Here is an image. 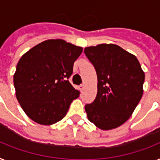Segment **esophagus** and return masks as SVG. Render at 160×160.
<instances>
[{"label": "esophagus", "mask_w": 160, "mask_h": 160, "mask_svg": "<svg viewBox=\"0 0 160 160\" xmlns=\"http://www.w3.org/2000/svg\"><path fill=\"white\" fill-rule=\"evenodd\" d=\"M84 88H85V85H84V84H81V85L79 86V89L81 90L82 92L84 90Z\"/></svg>", "instance_id": "obj_1"}]
</instances>
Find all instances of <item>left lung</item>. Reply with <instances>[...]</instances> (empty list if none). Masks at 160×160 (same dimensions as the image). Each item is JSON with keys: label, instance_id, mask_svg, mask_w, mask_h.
Returning <instances> with one entry per match:
<instances>
[{"label": "left lung", "instance_id": "obj_1", "mask_svg": "<svg viewBox=\"0 0 160 160\" xmlns=\"http://www.w3.org/2000/svg\"><path fill=\"white\" fill-rule=\"evenodd\" d=\"M97 75V94L85 105L90 122L102 130L118 128L130 118L143 94L145 73L135 55L117 45L86 47Z\"/></svg>", "mask_w": 160, "mask_h": 160}]
</instances>
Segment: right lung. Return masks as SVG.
<instances>
[{"label": "right lung", "instance_id": "add662e5", "mask_svg": "<svg viewBox=\"0 0 160 160\" xmlns=\"http://www.w3.org/2000/svg\"><path fill=\"white\" fill-rule=\"evenodd\" d=\"M82 48L60 39L42 42L21 57L14 75L16 97L32 120L42 125L59 122L80 95L68 78Z\"/></svg>", "mask_w": 160, "mask_h": 160}]
</instances>
